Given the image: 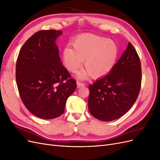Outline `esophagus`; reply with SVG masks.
<instances>
[{"mask_svg": "<svg viewBox=\"0 0 160 160\" xmlns=\"http://www.w3.org/2000/svg\"><path fill=\"white\" fill-rule=\"evenodd\" d=\"M77 88H81V87L85 86V83H82V82H81L79 81H77Z\"/></svg>", "mask_w": 160, "mask_h": 160, "instance_id": "1", "label": "esophagus"}]
</instances>
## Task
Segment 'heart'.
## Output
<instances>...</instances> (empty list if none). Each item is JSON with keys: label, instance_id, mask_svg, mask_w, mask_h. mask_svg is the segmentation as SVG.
<instances>
[{"label": "heart", "instance_id": "b5f03b06", "mask_svg": "<svg viewBox=\"0 0 160 160\" xmlns=\"http://www.w3.org/2000/svg\"><path fill=\"white\" fill-rule=\"evenodd\" d=\"M72 46L64 48L62 60L67 69L74 72L85 59L86 69L81 72V77L90 75L99 78L106 75L113 68L118 57L119 48L114 41L92 34L78 37Z\"/></svg>", "mask_w": 160, "mask_h": 160}]
</instances>
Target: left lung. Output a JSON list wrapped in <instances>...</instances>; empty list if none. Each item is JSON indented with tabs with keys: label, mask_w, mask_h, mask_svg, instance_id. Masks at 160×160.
Segmentation results:
<instances>
[{
	"label": "left lung",
	"mask_w": 160,
	"mask_h": 160,
	"mask_svg": "<svg viewBox=\"0 0 160 160\" xmlns=\"http://www.w3.org/2000/svg\"><path fill=\"white\" fill-rule=\"evenodd\" d=\"M141 84V62L136 50L129 42L109 73L89 85L91 114L104 122L122 117L137 100Z\"/></svg>",
	"instance_id": "obj_1"
}]
</instances>
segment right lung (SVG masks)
<instances>
[{
	"mask_svg": "<svg viewBox=\"0 0 160 160\" xmlns=\"http://www.w3.org/2000/svg\"><path fill=\"white\" fill-rule=\"evenodd\" d=\"M61 31H38L24 43L16 64L19 95L37 117L51 119L65 111L66 101L77 88L76 81L62 65L55 44Z\"/></svg>",
	"mask_w": 160,
	"mask_h": 160,
	"instance_id": "add662e5",
	"label": "right lung"
}]
</instances>
